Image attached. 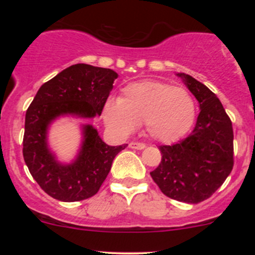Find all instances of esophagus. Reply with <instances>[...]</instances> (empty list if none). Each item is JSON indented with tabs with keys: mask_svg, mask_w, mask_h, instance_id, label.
I'll return each mask as SVG.
<instances>
[{
	"mask_svg": "<svg viewBox=\"0 0 255 255\" xmlns=\"http://www.w3.org/2000/svg\"><path fill=\"white\" fill-rule=\"evenodd\" d=\"M129 147L135 148V150H144L146 146H145V144H141V142H130Z\"/></svg>",
	"mask_w": 255,
	"mask_h": 255,
	"instance_id": "obj_1",
	"label": "esophagus"
}]
</instances>
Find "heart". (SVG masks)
Wrapping results in <instances>:
<instances>
[{"label": "heart", "mask_w": 255, "mask_h": 255, "mask_svg": "<svg viewBox=\"0 0 255 255\" xmlns=\"http://www.w3.org/2000/svg\"><path fill=\"white\" fill-rule=\"evenodd\" d=\"M195 114V102L186 89L146 80L128 85L119 101H108L104 121L121 134L131 133L144 122L152 139L174 142L188 133Z\"/></svg>", "instance_id": "obj_1"}]
</instances>
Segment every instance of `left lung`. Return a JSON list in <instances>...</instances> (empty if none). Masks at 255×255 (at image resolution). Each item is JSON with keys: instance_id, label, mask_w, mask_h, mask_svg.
<instances>
[{"instance_id": "obj_1", "label": "left lung", "mask_w": 255, "mask_h": 255, "mask_svg": "<svg viewBox=\"0 0 255 255\" xmlns=\"http://www.w3.org/2000/svg\"><path fill=\"white\" fill-rule=\"evenodd\" d=\"M176 75L197 98L200 113L186 139L159 146L162 160L151 176L166 197L198 204L211 197L233 170V125L209 87L184 73Z\"/></svg>"}]
</instances>
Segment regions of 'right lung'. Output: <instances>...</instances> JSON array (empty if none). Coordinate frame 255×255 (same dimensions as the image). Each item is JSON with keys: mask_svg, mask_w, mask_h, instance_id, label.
<instances>
[{"mask_svg": "<svg viewBox=\"0 0 255 255\" xmlns=\"http://www.w3.org/2000/svg\"><path fill=\"white\" fill-rule=\"evenodd\" d=\"M119 74L109 68L78 63L38 90L25 118L22 154L32 177L54 199L66 203L93 197L109 174L114 158L127 144L109 146L92 125L81 126L80 148L71 163H61L48 144L49 127L62 116H101Z\"/></svg>", "mask_w": 255, "mask_h": 255, "instance_id": "obj_1", "label": "right lung"}]
</instances>
